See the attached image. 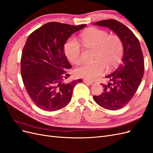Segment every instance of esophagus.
<instances>
[{"mask_svg":"<svg viewBox=\"0 0 153 153\" xmlns=\"http://www.w3.org/2000/svg\"><path fill=\"white\" fill-rule=\"evenodd\" d=\"M83 82H84V83H86V84H89V85H92V84H94L93 82H91V81L87 80H85V79H84V80H83Z\"/></svg>","mask_w":153,"mask_h":153,"instance_id":"esophagus-1","label":"esophagus"}]
</instances>
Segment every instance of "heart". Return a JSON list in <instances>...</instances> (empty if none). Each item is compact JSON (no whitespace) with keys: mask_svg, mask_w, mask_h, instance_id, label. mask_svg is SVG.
Here are the masks:
<instances>
[{"mask_svg":"<svg viewBox=\"0 0 153 153\" xmlns=\"http://www.w3.org/2000/svg\"><path fill=\"white\" fill-rule=\"evenodd\" d=\"M81 42L85 47L94 48V62L84 63L75 69L78 77L94 80L103 73L105 66L108 68L115 66L123 54V44L117 36L110 35L105 30L90 28L80 35ZM67 58L73 64L81 61V48L75 38H69L64 45Z\"/></svg>","mask_w":153,"mask_h":153,"instance_id":"heart-1","label":"heart"}]
</instances>
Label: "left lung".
Masks as SVG:
<instances>
[{"label":"left lung","instance_id":"obj_1","mask_svg":"<svg viewBox=\"0 0 153 153\" xmlns=\"http://www.w3.org/2000/svg\"><path fill=\"white\" fill-rule=\"evenodd\" d=\"M105 27L119 36L123 44L121 64L110 75L102 94L94 96L95 102L105 109L116 110L126 105L135 95L144 73V62L138 39L132 31L115 20H105L93 24Z\"/></svg>","mask_w":153,"mask_h":153}]
</instances>
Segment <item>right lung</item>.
Here are the masks:
<instances>
[{
  "label": "right lung",
  "mask_w": 153,
  "mask_h": 153,
  "mask_svg": "<svg viewBox=\"0 0 153 153\" xmlns=\"http://www.w3.org/2000/svg\"><path fill=\"white\" fill-rule=\"evenodd\" d=\"M84 24L70 25L49 22L31 33L22 53L21 75L25 89L39 108L49 112L70 102L75 86L81 79L63 82L71 66L64 53V45Z\"/></svg>",
  "instance_id": "1"
}]
</instances>
